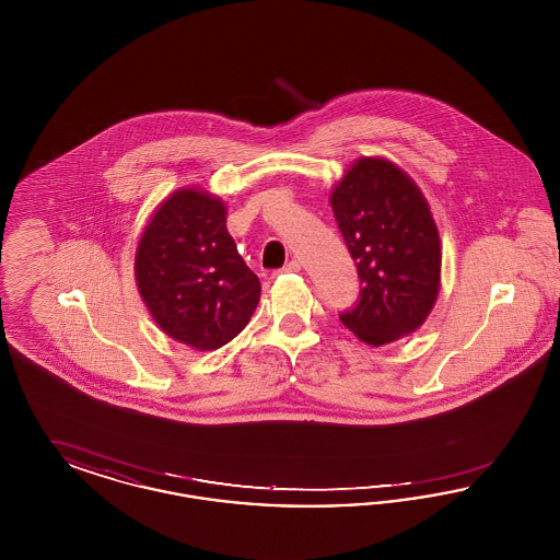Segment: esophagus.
I'll use <instances>...</instances> for the list:
<instances>
[{"label":"esophagus","mask_w":560,"mask_h":560,"mask_svg":"<svg viewBox=\"0 0 560 560\" xmlns=\"http://www.w3.org/2000/svg\"><path fill=\"white\" fill-rule=\"evenodd\" d=\"M300 270V262L298 260H292V262H288L285 267L281 268V272H298Z\"/></svg>","instance_id":"34e87169"}]
</instances>
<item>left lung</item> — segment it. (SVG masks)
I'll use <instances>...</instances> for the list:
<instances>
[{"label":"left lung","instance_id":"8db88e82","mask_svg":"<svg viewBox=\"0 0 560 560\" xmlns=\"http://www.w3.org/2000/svg\"><path fill=\"white\" fill-rule=\"evenodd\" d=\"M357 262L361 300L345 323L361 342L384 347L420 329L441 290V237L427 197L386 158H359L329 192Z\"/></svg>","mask_w":560,"mask_h":560}]
</instances>
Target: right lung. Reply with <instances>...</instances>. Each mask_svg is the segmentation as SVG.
I'll list each match as a JSON object with an SVG mask.
<instances>
[{
    "instance_id": "right-lung-1",
    "label": "right lung",
    "mask_w": 560,
    "mask_h": 560,
    "mask_svg": "<svg viewBox=\"0 0 560 560\" xmlns=\"http://www.w3.org/2000/svg\"><path fill=\"white\" fill-rule=\"evenodd\" d=\"M133 275L161 331L195 350L231 342L262 290L226 231V203L197 187L174 190L149 218Z\"/></svg>"
}]
</instances>
